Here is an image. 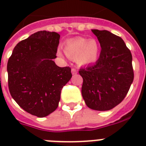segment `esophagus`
Wrapping results in <instances>:
<instances>
[{"label":"esophagus","mask_w":146,"mask_h":146,"mask_svg":"<svg viewBox=\"0 0 146 146\" xmlns=\"http://www.w3.org/2000/svg\"><path fill=\"white\" fill-rule=\"evenodd\" d=\"M72 74H76L77 73H78V70H77L76 68H73L72 69Z\"/></svg>","instance_id":"1"}]
</instances>
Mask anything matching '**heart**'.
Instances as JSON below:
<instances>
[{
	"mask_svg": "<svg viewBox=\"0 0 146 146\" xmlns=\"http://www.w3.org/2000/svg\"><path fill=\"white\" fill-rule=\"evenodd\" d=\"M64 51L69 58L77 59L80 65H88L97 60L100 46L95 40L79 37L68 41L66 44Z\"/></svg>",
	"mask_w": 146,
	"mask_h": 146,
	"instance_id": "1",
	"label": "heart"
}]
</instances>
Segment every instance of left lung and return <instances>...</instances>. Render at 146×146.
Masks as SVG:
<instances>
[{"instance_id": "1", "label": "left lung", "mask_w": 146, "mask_h": 146, "mask_svg": "<svg viewBox=\"0 0 146 146\" xmlns=\"http://www.w3.org/2000/svg\"><path fill=\"white\" fill-rule=\"evenodd\" d=\"M92 31L101 51L94 65L80 68L82 96L88 108L108 111L123 101L132 83V55L120 37L107 30Z\"/></svg>"}]
</instances>
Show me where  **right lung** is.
Masks as SVG:
<instances>
[{"instance_id": "obj_1", "label": "right lung", "mask_w": 146, "mask_h": 146, "mask_svg": "<svg viewBox=\"0 0 146 146\" xmlns=\"http://www.w3.org/2000/svg\"><path fill=\"white\" fill-rule=\"evenodd\" d=\"M60 37L54 32H35L16 45L7 63L11 96L38 117L56 110L61 90L72 76L70 67H59L53 61Z\"/></svg>"}]
</instances>
